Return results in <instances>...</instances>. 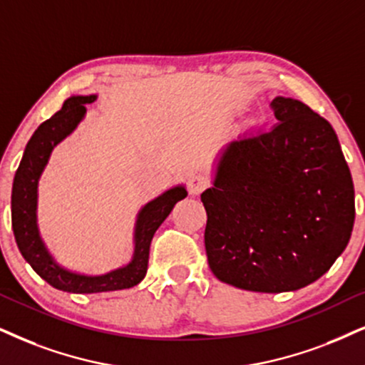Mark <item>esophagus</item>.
Returning a JSON list of instances; mask_svg holds the SVG:
<instances>
[{"instance_id": "1", "label": "esophagus", "mask_w": 365, "mask_h": 365, "mask_svg": "<svg viewBox=\"0 0 365 365\" xmlns=\"http://www.w3.org/2000/svg\"><path fill=\"white\" fill-rule=\"evenodd\" d=\"M207 187H209V180L202 177V175H193V177L188 180V192H190L192 195H200Z\"/></svg>"}]
</instances>
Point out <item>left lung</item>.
<instances>
[{
	"mask_svg": "<svg viewBox=\"0 0 365 365\" xmlns=\"http://www.w3.org/2000/svg\"><path fill=\"white\" fill-rule=\"evenodd\" d=\"M278 123L224 151L202 193L205 252L224 283L294 292L324 276L347 247L354 183L330 123L302 101L274 98Z\"/></svg>",
	"mask_w": 365,
	"mask_h": 365,
	"instance_id": "obj_1",
	"label": "left lung"
}]
</instances>
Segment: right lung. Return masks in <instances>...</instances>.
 I'll list each match as a JSON object with an SVG mask.
<instances>
[{"label":"right lung","mask_w":365,"mask_h":365,"mask_svg":"<svg viewBox=\"0 0 365 365\" xmlns=\"http://www.w3.org/2000/svg\"><path fill=\"white\" fill-rule=\"evenodd\" d=\"M94 101L96 96H72L58 113L41 123L26 145L13 180L11 225L18 249L40 278L68 293L118 292L140 283L148 269L150 244L156 229L167 219L175 204L187 197L185 188L175 187L143 207L136 220L135 256L124 267L101 276H86L63 269L52 259L36 227V185L52 150L77 128L86 114V104Z\"/></svg>","instance_id":"right-lung-1"}]
</instances>
